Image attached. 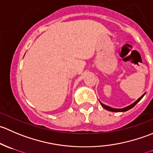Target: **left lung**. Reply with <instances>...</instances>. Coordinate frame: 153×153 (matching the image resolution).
<instances>
[{
    "label": "left lung",
    "instance_id": "obj_1",
    "mask_svg": "<svg viewBox=\"0 0 153 153\" xmlns=\"http://www.w3.org/2000/svg\"><path fill=\"white\" fill-rule=\"evenodd\" d=\"M145 95V94H143V95H142V96H141V98H138V99L137 100V101H135V103H133V104H131V105H129V106H126V107H125V108H123V109H114V108L109 107V106H106V105H104V104H101V106H102L104 108V109H107V110H109V111H112V112H125V111H127V110H129V109H132V108L133 107V106H135V105H136V104H138V103L140 101H141V98H143V95Z\"/></svg>",
    "mask_w": 153,
    "mask_h": 153
}]
</instances>
